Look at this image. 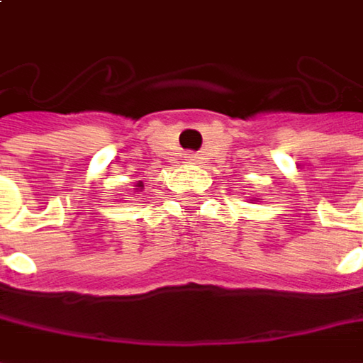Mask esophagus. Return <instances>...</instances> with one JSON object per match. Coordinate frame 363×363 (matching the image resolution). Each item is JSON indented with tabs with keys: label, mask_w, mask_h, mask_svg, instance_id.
<instances>
[{
	"label": "esophagus",
	"mask_w": 363,
	"mask_h": 363,
	"mask_svg": "<svg viewBox=\"0 0 363 363\" xmlns=\"http://www.w3.org/2000/svg\"><path fill=\"white\" fill-rule=\"evenodd\" d=\"M186 161H188V163H198V157H196V155H188Z\"/></svg>",
	"instance_id": "34e87169"
}]
</instances>
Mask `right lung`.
<instances>
[{
  "label": "right lung",
  "instance_id": "1",
  "mask_svg": "<svg viewBox=\"0 0 363 363\" xmlns=\"http://www.w3.org/2000/svg\"><path fill=\"white\" fill-rule=\"evenodd\" d=\"M135 191H136V194H140V191H143V182H138V184H136Z\"/></svg>",
  "mask_w": 363,
  "mask_h": 363
}]
</instances>
